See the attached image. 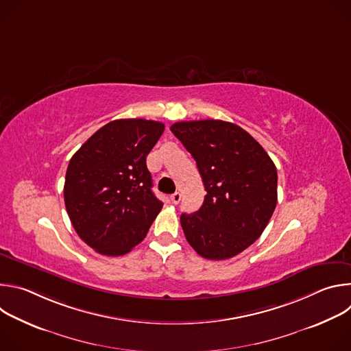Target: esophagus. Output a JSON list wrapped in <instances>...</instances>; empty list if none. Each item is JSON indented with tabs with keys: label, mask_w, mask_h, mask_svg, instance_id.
I'll return each instance as SVG.
<instances>
[{
	"label": "esophagus",
	"mask_w": 351,
	"mask_h": 351,
	"mask_svg": "<svg viewBox=\"0 0 351 351\" xmlns=\"http://www.w3.org/2000/svg\"><path fill=\"white\" fill-rule=\"evenodd\" d=\"M180 199H182V194L180 193H173L172 195H171V202L173 203V204H179L180 203Z\"/></svg>",
	"instance_id": "34e87169"
}]
</instances>
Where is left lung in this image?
I'll return each instance as SVG.
<instances>
[{"label": "left lung", "instance_id": "8db88e82", "mask_svg": "<svg viewBox=\"0 0 351 351\" xmlns=\"http://www.w3.org/2000/svg\"><path fill=\"white\" fill-rule=\"evenodd\" d=\"M171 132L195 160L206 197L182 214L189 244L207 260H228L252 245L278 202V172L261 144L240 126L219 121L176 122Z\"/></svg>", "mask_w": 351, "mask_h": 351}]
</instances>
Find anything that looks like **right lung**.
Wrapping results in <instances>:
<instances>
[{
    "instance_id": "obj_1",
    "label": "right lung",
    "mask_w": 351,
    "mask_h": 351,
    "mask_svg": "<svg viewBox=\"0 0 351 351\" xmlns=\"http://www.w3.org/2000/svg\"><path fill=\"white\" fill-rule=\"evenodd\" d=\"M164 123L117 119L98 129L69 161L64 198L79 237L104 256H123L162 208L145 158Z\"/></svg>"
}]
</instances>
